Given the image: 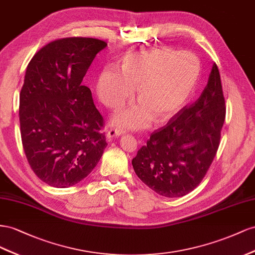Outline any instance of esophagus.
<instances>
[{"mask_svg": "<svg viewBox=\"0 0 255 255\" xmlns=\"http://www.w3.org/2000/svg\"><path fill=\"white\" fill-rule=\"evenodd\" d=\"M125 132H126L125 130L122 129V128H111V129L109 130V131L107 132V137H108V139L111 140V139H113V137L122 135V134H124Z\"/></svg>", "mask_w": 255, "mask_h": 255, "instance_id": "obj_1", "label": "esophagus"}]
</instances>
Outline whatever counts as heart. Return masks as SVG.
Listing matches in <instances>:
<instances>
[{
	"mask_svg": "<svg viewBox=\"0 0 255 255\" xmlns=\"http://www.w3.org/2000/svg\"><path fill=\"white\" fill-rule=\"evenodd\" d=\"M201 76V61L190 51L169 47L155 48L127 54L122 72L108 67L100 74L98 95L110 108H120L131 99L137 86L142 105L116 114L113 124L119 127L142 129L152 119L163 122L183 109L195 92Z\"/></svg>",
	"mask_w": 255,
	"mask_h": 255,
	"instance_id": "heart-1",
	"label": "heart"
}]
</instances>
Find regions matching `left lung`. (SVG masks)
<instances>
[{
	"label": "left lung",
	"mask_w": 255,
	"mask_h": 255,
	"mask_svg": "<svg viewBox=\"0 0 255 255\" xmlns=\"http://www.w3.org/2000/svg\"><path fill=\"white\" fill-rule=\"evenodd\" d=\"M225 100L214 64L200 98L150 134L132 159L143 183L166 198H179L200 185L220 144Z\"/></svg>",
	"instance_id": "8db88e82"
}]
</instances>
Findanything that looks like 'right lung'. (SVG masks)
Masks as SVG:
<instances>
[{
	"label": "right lung",
	"instance_id": "obj_1",
	"mask_svg": "<svg viewBox=\"0 0 255 255\" xmlns=\"http://www.w3.org/2000/svg\"><path fill=\"white\" fill-rule=\"evenodd\" d=\"M107 42L67 37L42 47L28 63L20 92L22 146L43 183L68 188L95 168L107 146L104 118L82 84Z\"/></svg>",
	"mask_w": 255,
	"mask_h": 255
}]
</instances>
